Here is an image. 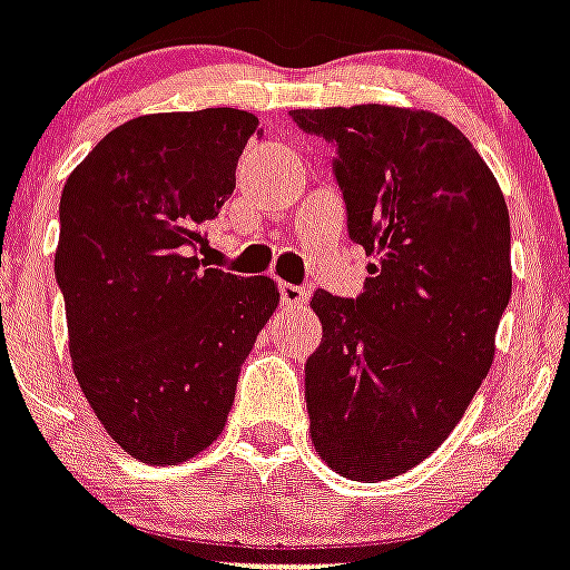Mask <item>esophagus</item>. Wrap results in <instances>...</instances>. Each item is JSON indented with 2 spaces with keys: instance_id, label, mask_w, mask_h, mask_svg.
Returning <instances> with one entry per match:
<instances>
[{
  "instance_id": "esophagus-1",
  "label": "esophagus",
  "mask_w": 570,
  "mask_h": 570,
  "mask_svg": "<svg viewBox=\"0 0 570 570\" xmlns=\"http://www.w3.org/2000/svg\"><path fill=\"white\" fill-rule=\"evenodd\" d=\"M277 293H281V301H284L286 307H301L304 301L309 298V293L304 289V286H295V284H277Z\"/></svg>"
}]
</instances>
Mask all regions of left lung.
<instances>
[{
  "label": "left lung",
  "instance_id": "left-lung-1",
  "mask_svg": "<svg viewBox=\"0 0 570 570\" xmlns=\"http://www.w3.org/2000/svg\"><path fill=\"white\" fill-rule=\"evenodd\" d=\"M336 146L348 237L374 254L363 295H313L309 436L351 480H390L436 451L492 368L512 295L510 210L469 137L428 110H289Z\"/></svg>",
  "mask_w": 570,
  "mask_h": 570
}]
</instances>
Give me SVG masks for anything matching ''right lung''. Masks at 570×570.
Listing matches in <instances>:
<instances>
[{
	"mask_svg": "<svg viewBox=\"0 0 570 570\" xmlns=\"http://www.w3.org/2000/svg\"><path fill=\"white\" fill-rule=\"evenodd\" d=\"M252 134L257 117L237 108L137 117L60 193L55 277L72 368L110 439L149 465L213 445L239 365L277 307L272 277L207 269L196 257Z\"/></svg>",
	"mask_w": 570,
	"mask_h": 570,
	"instance_id": "1",
	"label": "right lung"
}]
</instances>
